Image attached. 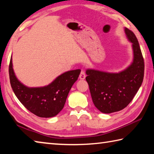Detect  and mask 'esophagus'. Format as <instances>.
Listing matches in <instances>:
<instances>
[{
    "mask_svg": "<svg viewBox=\"0 0 154 154\" xmlns=\"http://www.w3.org/2000/svg\"><path fill=\"white\" fill-rule=\"evenodd\" d=\"M85 71H81V73H80V75H79V79H84L85 78Z\"/></svg>",
    "mask_w": 154,
    "mask_h": 154,
    "instance_id": "esophagus-1",
    "label": "esophagus"
}]
</instances>
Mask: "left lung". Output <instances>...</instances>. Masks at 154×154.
I'll list each match as a JSON object with an SVG mask.
<instances>
[{
	"label": "left lung",
	"mask_w": 154,
	"mask_h": 154,
	"mask_svg": "<svg viewBox=\"0 0 154 154\" xmlns=\"http://www.w3.org/2000/svg\"><path fill=\"white\" fill-rule=\"evenodd\" d=\"M125 32L132 43L133 61L118 73L88 69L85 79L95 106L103 113L118 112L127 107L138 91L144 76V60L134 33L127 28Z\"/></svg>",
	"instance_id": "left-lung-1"
}]
</instances>
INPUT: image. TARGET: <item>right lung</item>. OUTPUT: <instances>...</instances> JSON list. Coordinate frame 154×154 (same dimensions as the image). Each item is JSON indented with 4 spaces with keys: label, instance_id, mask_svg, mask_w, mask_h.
<instances>
[{
    "label": "right lung",
    "instance_id": "right-lung-1",
    "mask_svg": "<svg viewBox=\"0 0 154 154\" xmlns=\"http://www.w3.org/2000/svg\"><path fill=\"white\" fill-rule=\"evenodd\" d=\"M9 72L11 88L21 104L36 116L50 118L62 110L70 89L79 77L81 70L64 72L49 85L42 88H28L17 79L13 69L12 58Z\"/></svg>",
    "mask_w": 154,
    "mask_h": 154
}]
</instances>
